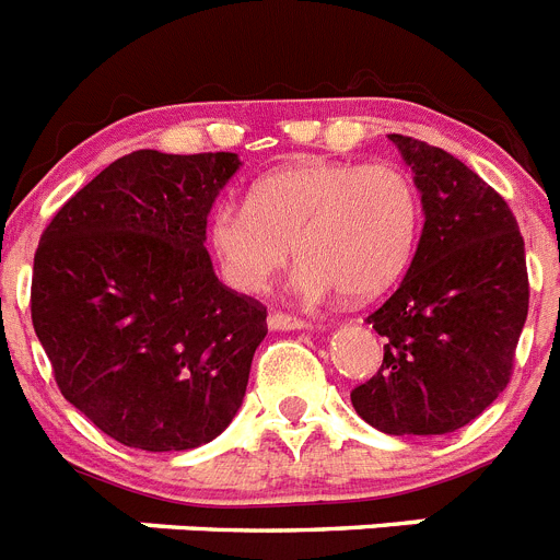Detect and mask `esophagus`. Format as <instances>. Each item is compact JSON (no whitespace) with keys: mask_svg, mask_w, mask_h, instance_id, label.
<instances>
[{"mask_svg":"<svg viewBox=\"0 0 560 560\" xmlns=\"http://www.w3.org/2000/svg\"><path fill=\"white\" fill-rule=\"evenodd\" d=\"M269 328L271 330H303L308 328V323L305 319H300V316H291V314H283V311H275V314H269Z\"/></svg>","mask_w":560,"mask_h":560,"instance_id":"1","label":"esophagus"}]
</instances>
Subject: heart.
<instances>
[{"instance_id":"heart-1","label":"heart","mask_w":560,"mask_h":560,"mask_svg":"<svg viewBox=\"0 0 560 560\" xmlns=\"http://www.w3.org/2000/svg\"><path fill=\"white\" fill-rule=\"evenodd\" d=\"M420 224V192L404 167L300 160L260 176L249 205L221 201L207 219V252L237 294L269 289L294 246L300 294L370 300L412 264Z\"/></svg>"}]
</instances>
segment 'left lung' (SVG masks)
<instances>
[{
	"label": "left lung",
	"instance_id": "1",
	"mask_svg": "<svg viewBox=\"0 0 560 560\" xmlns=\"http://www.w3.org/2000/svg\"><path fill=\"white\" fill-rule=\"evenodd\" d=\"M412 167L423 232L395 294L368 316L381 370L350 393L384 434H448L499 398L513 373L530 285L508 201L443 148L389 133Z\"/></svg>",
	"mask_w": 560,
	"mask_h": 560
}]
</instances>
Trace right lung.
<instances>
[{"instance_id":"right-lung-1","label":"right lung","mask_w":560,"mask_h":560,"mask_svg":"<svg viewBox=\"0 0 560 560\" xmlns=\"http://www.w3.org/2000/svg\"><path fill=\"white\" fill-rule=\"evenodd\" d=\"M237 167L226 151H133L44 230L33 328L63 398L122 446H205L244 404L266 308L219 283L205 249Z\"/></svg>"}]
</instances>
